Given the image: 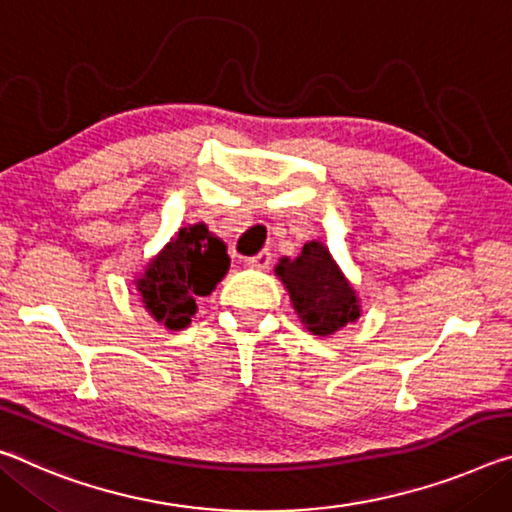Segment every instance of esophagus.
<instances>
[{"label":"esophagus","mask_w":512,"mask_h":512,"mask_svg":"<svg viewBox=\"0 0 512 512\" xmlns=\"http://www.w3.org/2000/svg\"><path fill=\"white\" fill-rule=\"evenodd\" d=\"M269 264H271V253H269V250H262V253H259V255L246 259L248 269H257V271L269 269Z\"/></svg>","instance_id":"34e87169"}]
</instances>
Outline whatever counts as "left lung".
I'll use <instances>...</instances> for the list:
<instances>
[{
  "mask_svg": "<svg viewBox=\"0 0 512 512\" xmlns=\"http://www.w3.org/2000/svg\"><path fill=\"white\" fill-rule=\"evenodd\" d=\"M291 305L303 326L316 337H330L360 319L358 291L339 269L323 241H307L298 257L275 264Z\"/></svg>",
  "mask_w": 512,
  "mask_h": 512,
  "instance_id": "obj_1",
  "label": "left lung"
}]
</instances>
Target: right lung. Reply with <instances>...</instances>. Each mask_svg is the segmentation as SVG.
Wrapping results in <instances>:
<instances>
[{"mask_svg":"<svg viewBox=\"0 0 512 512\" xmlns=\"http://www.w3.org/2000/svg\"><path fill=\"white\" fill-rule=\"evenodd\" d=\"M230 269L227 246L205 223L180 227L134 278L154 321L182 330L196 316L198 296H209Z\"/></svg>","mask_w":512,"mask_h":512,"instance_id":"1","label":"right lung"}]
</instances>
